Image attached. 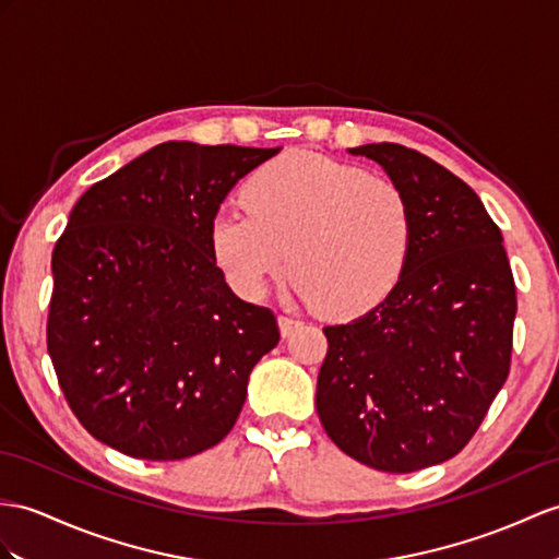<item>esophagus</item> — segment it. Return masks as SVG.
I'll return each instance as SVG.
<instances>
[{"label": "esophagus", "mask_w": 559, "mask_h": 559, "mask_svg": "<svg viewBox=\"0 0 559 559\" xmlns=\"http://www.w3.org/2000/svg\"><path fill=\"white\" fill-rule=\"evenodd\" d=\"M277 322H280V332H282V336H289V334H294V330L298 324V320H294V318H289V316H280L277 318Z\"/></svg>", "instance_id": "1"}]
</instances>
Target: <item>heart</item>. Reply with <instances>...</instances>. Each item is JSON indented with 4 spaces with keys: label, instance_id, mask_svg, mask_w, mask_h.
<instances>
[{
    "label": "heart",
    "instance_id": "obj_1",
    "mask_svg": "<svg viewBox=\"0 0 559 559\" xmlns=\"http://www.w3.org/2000/svg\"><path fill=\"white\" fill-rule=\"evenodd\" d=\"M249 211H221L211 249L243 298L265 296L292 263L296 292L324 316L348 318L393 292L415 243L411 199L386 177L292 152L243 187Z\"/></svg>",
    "mask_w": 559,
    "mask_h": 559
}]
</instances>
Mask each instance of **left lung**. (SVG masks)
<instances>
[{"instance_id":"8db88e82","label":"left lung","mask_w":559,"mask_h":559,"mask_svg":"<svg viewBox=\"0 0 559 559\" xmlns=\"http://www.w3.org/2000/svg\"><path fill=\"white\" fill-rule=\"evenodd\" d=\"M348 152L377 160L411 199L415 243L382 304L324 326L316 405L346 455L407 474L457 455L506 384L514 277L498 225L457 175L391 142Z\"/></svg>"}]
</instances>
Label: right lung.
I'll list each match as a JSON object with an SVG mask.
<instances>
[{
    "mask_svg": "<svg viewBox=\"0 0 559 559\" xmlns=\"http://www.w3.org/2000/svg\"><path fill=\"white\" fill-rule=\"evenodd\" d=\"M277 152L163 142L78 199L51 253L47 350L97 441L182 460L235 427L280 326L229 289L211 223L229 189Z\"/></svg>",
    "mask_w": 559,
    "mask_h": 559,
    "instance_id": "1",
    "label": "right lung"
}]
</instances>
